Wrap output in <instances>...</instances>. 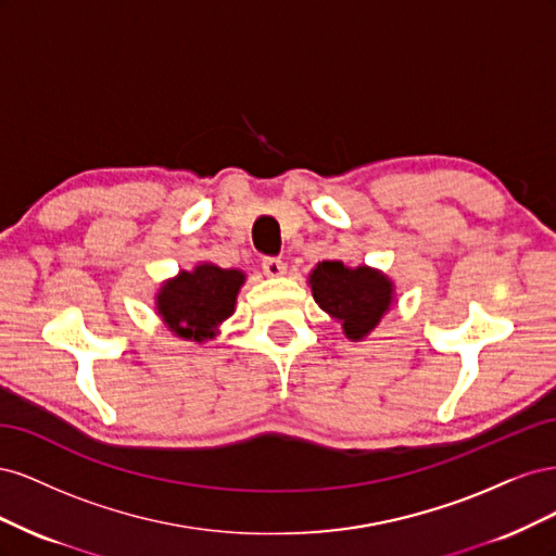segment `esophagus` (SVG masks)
<instances>
[{
    "mask_svg": "<svg viewBox=\"0 0 556 556\" xmlns=\"http://www.w3.org/2000/svg\"><path fill=\"white\" fill-rule=\"evenodd\" d=\"M262 268H264V274L268 278H280V276L288 274V266H285V262L278 260V257H264Z\"/></svg>",
    "mask_w": 556,
    "mask_h": 556,
    "instance_id": "obj_1",
    "label": "esophagus"
}]
</instances>
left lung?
I'll return each instance as SVG.
<instances>
[{
    "mask_svg": "<svg viewBox=\"0 0 556 556\" xmlns=\"http://www.w3.org/2000/svg\"><path fill=\"white\" fill-rule=\"evenodd\" d=\"M315 304L336 323L345 339L364 341L396 301L394 280L374 266H345L339 260L317 262L308 274Z\"/></svg>",
    "mask_w": 556,
    "mask_h": 556,
    "instance_id": "8db88e82",
    "label": "left lung"
}]
</instances>
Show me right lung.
I'll list each match as a JSON object with an SVG mask.
<instances>
[{
  "label": "right lung",
  "instance_id": "right-lung-1",
  "mask_svg": "<svg viewBox=\"0 0 556 556\" xmlns=\"http://www.w3.org/2000/svg\"><path fill=\"white\" fill-rule=\"evenodd\" d=\"M245 285L241 268H220L199 262L190 271L164 280L155 294V311L164 327L182 341L206 343L220 333V325L237 311V296Z\"/></svg>",
  "mask_w": 556,
  "mask_h": 556
}]
</instances>
